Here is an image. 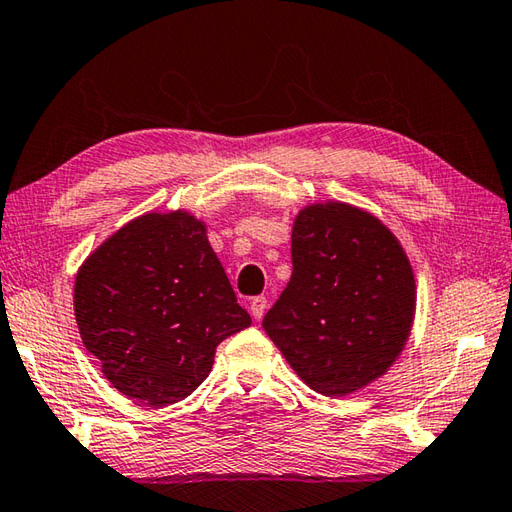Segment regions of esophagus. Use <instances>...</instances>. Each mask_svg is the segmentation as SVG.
I'll use <instances>...</instances> for the list:
<instances>
[{
    "label": "esophagus",
    "instance_id": "obj_1",
    "mask_svg": "<svg viewBox=\"0 0 512 512\" xmlns=\"http://www.w3.org/2000/svg\"><path fill=\"white\" fill-rule=\"evenodd\" d=\"M249 310H252V316L256 318V321H260V318H263L265 312H267V298L265 296L252 298V303H249Z\"/></svg>",
    "mask_w": 512,
    "mask_h": 512
}]
</instances>
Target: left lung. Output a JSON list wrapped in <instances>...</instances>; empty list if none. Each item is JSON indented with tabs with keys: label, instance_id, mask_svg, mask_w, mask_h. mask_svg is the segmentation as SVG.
<instances>
[{
	"label": "left lung",
	"instance_id": "1",
	"mask_svg": "<svg viewBox=\"0 0 512 512\" xmlns=\"http://www.w3.org/2000/svg\"><path fill=\"white\" fill-rule=\"evenodd\" d=\"M292 265L263 318L292 370L325 397L379 379L406 345L417 305L399 240L363 209L310 205L294 220Z\"/></svg>",
	"mask_w": 512,
	"mask_h": 512
}]
</instances>
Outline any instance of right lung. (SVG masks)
I'll return each mask as SVG.
<instances>
[{"mask_svg": "<svg viewBox=\"0 0 512 512\" xmlns=\"http://www.w3.org/2000/svg\"><path fill=\"white\" fill-rule=\"evenodd\" d=\"M73 305L113 388L156 408L189 397L218 343L252 325L187 211L144 214L106 238L75 276Z\"/></svg>", "mask_w": 512, "mask_h": 512, "instance_id": "1", "label": "right lung"}]
</instances>
